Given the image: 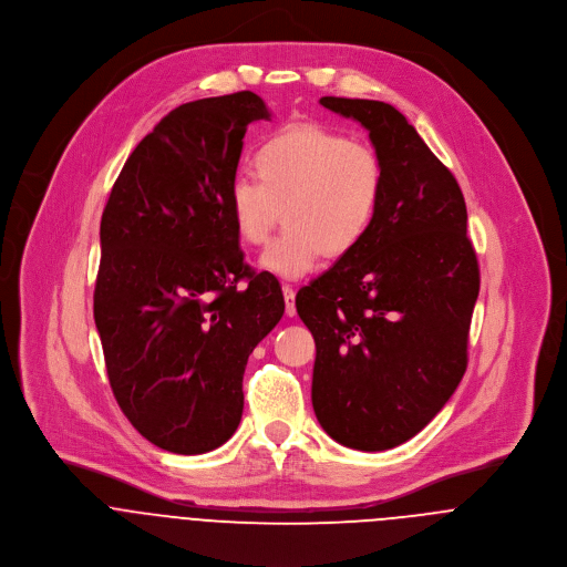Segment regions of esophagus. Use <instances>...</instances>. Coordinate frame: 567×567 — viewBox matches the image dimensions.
Segmentation results:
<instances>
[{
	"label": "esophagus",
	"instance_id": "esophagus-1",
	"mask_svg": "<svg viewBox=\"0 0 567 567\" xmlns=\"http://www.w3.org/2000/svg\"><path fill=\"white\" fill-rule=\"evenodd\" d=\"M282 296H285L287 316H293L296 313V289L291 285H282Z\"/></svg>",
	"mask_w": 567,
	"mask_h": 567
}]
</instances>
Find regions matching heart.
I'll list each match as a JSON object with an SVG mask.
<instances>
[{
	"label": "heart",
	"instance_id": "1",
	"mask_svg": "<svg viewBox=\"0 0 567 567\" xmlns=\"http://www.w3.org/2000/svg\"><path fill=\"white\" fill-rule=\"evenodd\" d=\"M251 165L256 178L229 183L227 209L249 247L265 245L282 216L287 227L260 258L267 271L302 276L322 254L347 256L369 234L384 192V165L369 143L289 125L258 145Z\"/></svg>",
	"mask_w": 567,
	"mask_h": 567
}]
</instances>
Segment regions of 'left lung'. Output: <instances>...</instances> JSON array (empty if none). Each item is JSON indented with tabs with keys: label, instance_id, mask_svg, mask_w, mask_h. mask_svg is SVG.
Wrapping results in <instances>:
<instances>
[{
	"label": "left lung",
	"instance_id": "obj_1",
	"mask_svg": "<svg viewBox=\"0 0 567 567\" xmlns=\"http://www.w3.org/2000/svg\"><path fill=\"white\" fill-rule=\"evenodd\" d=\"M320 103L369 130L384 192L362 243L296 296L316 340L311 402L338 444L389 451L415 437L466 373L480 265L464 194L406 116L371 99Z\"/></svg>",
	"mask_w": 567,
	"mask_h": 567
}]
</instances>
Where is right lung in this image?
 Instances as JSON below:
<instances>
[{"instance_id":"1","label":"right lung","mask_w":567,"mask_h":567,"mask_svg":"<svg viewBox=\"0 0 567 567\" xmlns=\"http://www.w3.org/2000/svg\"><path fill=\"white\" fill-rule=\"evenodd\" d=\"M269 116L249 90L178 105L127 156L101 216L107 380L130 424L169 453H209L236 433L247 360L285 313L227 209L247 125Z\"/></svg>"}]
</instances>
